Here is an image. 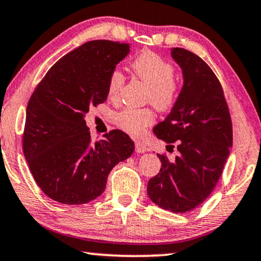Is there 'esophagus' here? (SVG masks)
Segmentation results:
<instances>
[{
	"label": "esophagus",
	"mask_w": 261,
	"mask_h": 261,
	"mask_svg": "<svg viewBox=\"0 0 261 261\" xmlns=\"http://www.w3.org/2000/svg\"><path fill=\"white\" fill-rule=\"evenodd\" d=\"M149 150V147H147L143 142H136V151H137L138 153H144Z\"/></svg>",
	"instance_id": "34e87169"
}]
</instances>
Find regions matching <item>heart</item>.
<instances>
[{
    "mask_svg": "<svg viewBox=\"0 0 261 261\" xmlns=\"http://www.w3.org/2000/svg\"><path fill=\"white\" fill-rule=\"evenodd\" d=\"M131 70L147 87L146 99L159 109L168 110L173 106L177 98V83L173 79L174 70L169 62L157 54L146 51L139 55L131 63ZM124 84V75L118 69L110 73L108 80V96L115 100L119 95ZM116 124L134 137H139L146 127L154 120V115L150 109L125 108L116 115Z\"/></svg>",
    "mask_w": 261,
    "mask_h": 261,
    "instance_id": "heart-1",
    "label": "heart"
}]
</instances>
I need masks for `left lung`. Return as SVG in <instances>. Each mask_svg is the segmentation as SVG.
Masks as SVG:
<instances>
[{"label":"left lung","mask_w":261,"mask_h":261,"mask_svg":"<svg viewBox=\"0 0 261 261\" xmlns=\"http://www.w3.org/2000/svg\"><path fill=\"white\" fill-rule=\"evenodd\" d=\"M182 87L170 114L154 126L157 138L168 143L174 161L157 154L162 168L147 182V196L159 207L185 213L203 204L216 188L232 147V123L223 89L199 56L172 48Z\"/></svg>","instance_id":"left-lung-1"}]
</instances>
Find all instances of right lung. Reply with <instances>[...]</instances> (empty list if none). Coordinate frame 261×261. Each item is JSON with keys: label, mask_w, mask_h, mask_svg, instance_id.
<instances>
[{"label": "right lung", "mask_w": 261, "mask_h": 261, "mask_svg": "<svg viewBox=\"0 0 261 261\" xmlns=\"http://www.w3.org/2000/svg\"><path fill=\"white\" fill-rule=\"evenodd\" d=\"M130 53V43L91 41L62 57L31 95L23 152L34 179L53 200L87 204L104 192L110 171L134 153L120 130L92 143L89 109L108 98V80Z\"/></svg>", "instance_id": "obj_1"}]
</instances>
